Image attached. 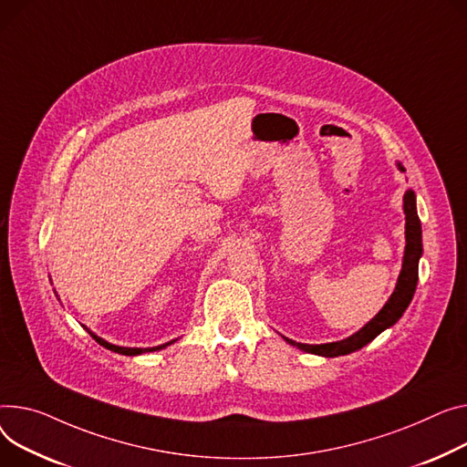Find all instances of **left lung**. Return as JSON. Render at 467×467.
<instances>
[{
    "label": "left lung",
    "mask_w": 467,
    "mask_h": 467,
    "mask_svg": "<svg viewBox=\"0 0 467 467\" xmlns=\"http://www.w3.org/2000/svg\"><path fill=\"white\" fill-rule=\"evenodd\" d=\"M398 169L401 172H406V169L398 163ZM403 213H406V252H403V263H401V272L398 275L396 289L387 300V304L381 307V312L371 319L368 325H364L358 332L353 336L341 339V341H332V344H321V346H309V344H298V341H293L284 336L287 344L298 348L300 351L306 353H314L321 357H341V355H349L358 349H362L366 344H369L371 339L379 336L383 330L390 328L401 316L406 312L415 289L419 282V259L422 255V229H420V220L417 213V201H415V192L408 190L403 193Z\"/></svg>",
    "instance_id": "obj_1"
}]
</instances>
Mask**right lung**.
Here are the masks:
<instances>
[{
  "instance_id": "add662e5",
  "label": "right lung",
  "mask_w": 467,
  "mask_h": 467,
  "mask_svg": "<svg viewBox=\"0 0 467 467\" xmlns=\"http://www.w3.org/2000/svg\"><path fill=\"white\" fill-rule=\"evenodd\" d=\"M88 332H89V336L98 341L99 346H103V348H107V349H110V351H114V353H119V355H128V357H135V355H142V353H148V351H160V349H165L167 346H171L172 341H169V344H163V346H158V348H146V349H142V348H119V346H114V344H109V341H105L103 337H99L98 334H93L89 328H86Z\"/></svg>"
}]
</instances>
